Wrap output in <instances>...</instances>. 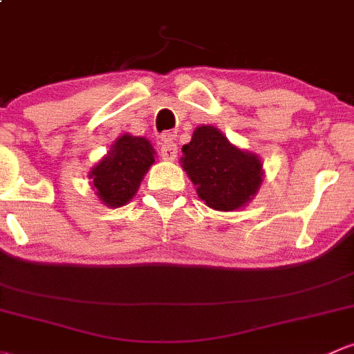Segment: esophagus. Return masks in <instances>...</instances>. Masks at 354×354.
<instances>
[{
  "label": "esophagus",
  "instance_id": "esophagus-1",
  "mask_svg": "<svg viewBox=\"0 0 354 354\" xmlns=\"http://www.w3.org/2000/svg\"><path fill=\"white\" fill-rule=\"evenodd\" d=\"M169 136V134H167ZM160 153H162L163 160H169V162H174L177 158V145L174 143L172 140H167L162 143V148H160Z\"/></svg>",
  "mask_w": 354,
  "mask_h": 354
}]
</instances>
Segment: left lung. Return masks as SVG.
I'll list each match as a JSON object with an SVG mask.
<instances>
[{
    "label": "left lung",
    "instance_id": "left-lung-1",
    "mask_svg": "<svg viewBox=\"0 0 354 354\" xmlns=\"http://www.w3.org/2000/svg\"><path fill=\"white\" fill-rule=\"evenodd\" d=\"M180 165L199 199L216 211H236L257 196L264 180L261 156L233 145L218 127L198 126L182 147Z\"/></svg>",
    "mask_w": 354,
    "mask_h": 354
}]
</instances>
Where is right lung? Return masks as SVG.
I'll list each match as a JSON object with an SVG mask.
<instances>
[{
    "mask_svg": "<svg viewBox=\"0 0 354 354\" xmlns=\"http://www.w3.org/2000/svg\"><path fill=\"white\" fill-rule=\"evenodd\" d=\"M156 151L150 140L126 133L112 143L107 155L88 172L90 187L98 201L107 207L126 206L136 196L150 167L155 163Z\"/></svg>",
    "mask_w": 354,
    "mask_h": 354,
    "instance_id": "obj_1",
    "label": "right lung"
}]
</instances>
